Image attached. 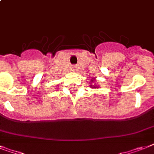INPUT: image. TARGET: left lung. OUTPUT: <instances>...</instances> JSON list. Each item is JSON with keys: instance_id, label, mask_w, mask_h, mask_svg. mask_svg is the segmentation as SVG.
<instances>
[{"instance_id": "1", "label": "left lung", "mask_w": 154, "mask_h": 154, "mask_svg": "<svg viewBox=\"0 0 154 154\" xmlns=\"http://www.w3.org/2000/svg\"><path fill=\"white\" fill-rule=\"evenodd\" d=\"M93 81H94V80H93ZM93 85L92 86L91 85H90V86H91V87H92V88H98V86L93 85Z\"/></svg>"}]
</instances>
